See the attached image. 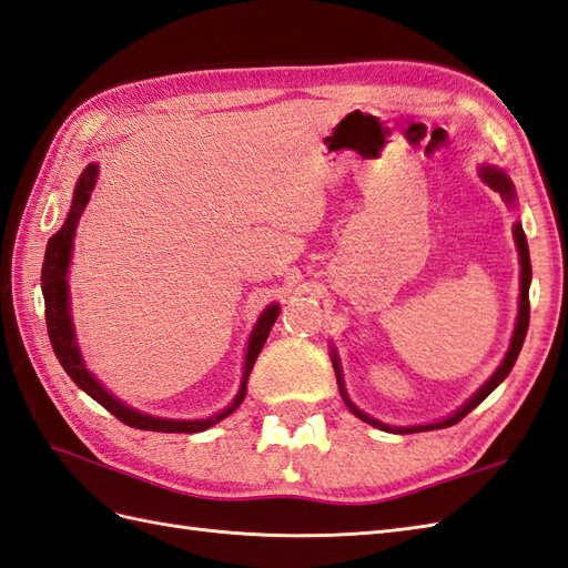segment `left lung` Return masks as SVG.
Instances as JSON below:
<instances>
[{
  "label": "left lung",
  "instance_id": "1",
  "mask_svg": "<svg viewBox=\"0 0 568 568\" xmlns=\"http://www.w3.org/2000/svg\"><path fill=\"white\" fill-rule=\"evenodd\" d=\"M481 179H484L486 183H489V186H491L494 191H498L500 195H504L508 203H513V183H510V179L504 174V171H498V169H494V166H484V169H481ZM513 236H516V244H518V252H520V266H523V271H520V312H518L516 332H513L510 348H508V353H506L504 363H500V365H498V371L491 375V379L486 382V385H484L477 394H474V397H471L463 408H459L457 414H453L450 418L438 420V424H430V426L394 428V426H387V424H379V420H375V418H371L367 414H363L361 408H355V406L351 404L348 394H346V389H344V379H341V367H338V361H336V355H334V371H336V377H338L341 397H344L346 406L351 408V412H353L355 416L363 418L365 424H371V426L382 428V430H392V433H418V430L447 428V426H455L457 420H463V418L471 412V408H477V406H479L486 397H489V394L500 385V382H504V379L508 377V373L513 371V365H516V361H518V353H520V348H523V341H525V334H527V324H530V295H527V290H530V278H532L530 252H527V240H525V232H523L520 224H516V227H513Z\"/></svg>",
  "mask_w": 568,
  "mask_h": 568
}]
</instances>
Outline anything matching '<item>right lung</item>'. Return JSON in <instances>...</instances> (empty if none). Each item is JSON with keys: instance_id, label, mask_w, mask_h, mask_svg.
I'll return each instance as SVG.
<instances>
[{"instance_id": "1", "label": "right lung", "mask_w": 568, "mask_h": 568, "mask_svg": "<svg viewBox=\"0 0 568 568\" xmlns=\"http://www.w3.org/2000/svg\"><path fill=\"white\" fill-rule=\"evenodd\" d=\"M97 174H99L97 164H89L82 171V176H79L77 189H74L70 215H68V220H64L60 232L52 234L48 240L45 261H43V271H41V283H43V297H45V324H48V336H50L52 351H55L60 365L64 367V373H68L74 379V385L79 389H84L89 397L97 399L103 408H109V412L118 420H123L125 426L140 428V430H156V433H201L210 426H215L217 420H222L224 416H230L234 408L244 402L248 373H252L258 353H261L263 344H266L271 326L275 324V320H278L281 307L271 305L266 312L261 314V320L256 322L252 341H248V348H246L242 387H240V392H236L232 406L224 408L222 414H215V416L203 418V420H166V418L144 416V414L135 412V408L125 406L123 402L113 399V394L105 392L99 385V382L89 375V371L82 363V355H79L72 320H70V305H68V278H64V275H68V266H70L72 236H74V230H77V222L84 213L91 191H94Z\"/></svg>"}]
</instances>
